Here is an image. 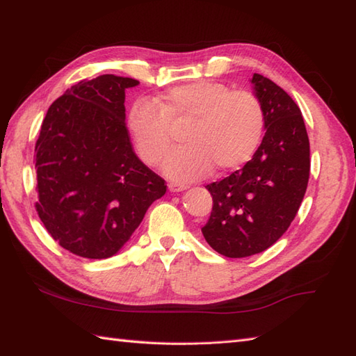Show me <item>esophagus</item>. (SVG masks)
<instances>
[{
  "mask_svg": "<svg viewBox=\"0 0 356 356\" xmlns=\"http://www.w3.org/2000/svg\"><path fill=\"white\" fill-rule=\"evenodd\" d=\"M168 187H169L170 192H183V191H186V188H187V186L178 184V183H169Z\"/></svg>",
  "mask_w": 356,
  "mask_h": 356,
  "instance_id": "obj_1",
  "label": "esophagus"
}]
</instances>
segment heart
Wrapping results in <instances>:
<instances>
[{
	"label": "heart",
	"instance_id": "obj_1",
	"mask_svg": "<svg viewBox=\"0 0 356 356\" xmlns=\"http://www.w3.org/2000/svg\"><path fill=\"white\" fill-rule=\"evenodd\" d=\"M192 122L184 134V147L165 160L170 179L188 183L215 168L238 169L248 163L262 143L265 111L250 91L232 90L213 81L177 85L155 99L137 102L129 113V129L138 155L146 164L163 161L173 146L172 126Z\"/></svg>",
	"mask_w": 356,
	"mask_h": 356
}]
</instances>
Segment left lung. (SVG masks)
Masks as SVG:
<instances>
[{"label": "left lung", "instance_id": "8db88e82", "mask_svg": "<svg viewBox=\"0 0 356 356\" xmlns=\"http://www.w3.org/2000/svg\"><path fill=\"white\" fill-rule=\"evenodd\" d=\"M265 136L242 169L205 186L213 198L201 230L225 257H248L277 242L294 220L309 181V138L302 111L279 85L254 73Z\"/></svg>", "mask_w": 356, "mask_h": 356}]
</instances>
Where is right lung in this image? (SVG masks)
<instances>
[{"label": "right lung", "mask_w": 356, "mask_h": 356, "mask_svg": "<svg viewBox=\"0 0 356 356\" xmlns=\"http://www.w3.org/2000/svg\"><path fill=\"white\" fill-rule=\"evenodd\" d=\"M138 83L114 74L81 81L42 122L35 207L51 238L76 256H114L165 193V181L138 160L126 128L124 90Z\"/></svg>", "instance_id": "obj_1"}]
</instances>
